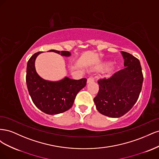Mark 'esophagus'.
Wrapping results in <instances>:
<instances>
[{
    "label": "esophagus",
    "mask_w": 159,
    "mask_h": 159,
    "mask_svg": "<svg viewBox=\"0 0 159 159\" xmlns=\"http://www.w3.org/2000/svg\"><path fill=\"white\" fill-rule=\"evenodd\" d=\"M94 81V78H93V77H89V78L87 80V83L88 84H89V83H91L93 82V81Z\"/></svg>",
    "instance_id": "34e87169"
}]
</instances>
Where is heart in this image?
<instances>
[{
	"label": "heart",
	"instance_id": "b5f03b06",
	"mask_svg": "<svg viewBox=\"0 0 159 159\" xmlns=\"http://www.w3.org/2000/svg\"><path fill=\"white\" fill-rule=\"evenodd\" d=\"M110 66H111V64H103L102 65H101L100 66L98 67V69H102V68H107V67H109Z\"/></svg>",
	"mask_w": 159,
	"mask_h": 159
}]
</instances>
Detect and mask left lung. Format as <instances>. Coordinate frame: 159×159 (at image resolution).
<instances>
[{
  "instance_id": "1",
  "label": "left lung",
  "mask_w": 159,
  "mask_h": 159,
  "mask_svg": "<svg viewBox=\"0 0 159 159\" xmlns=\"http://www.w3.org/2000/svg\"><path fill=\"white\" fill-rule=\"evenodd\" d=\"M125 68L109 78L98 80L99 91L94 98L96 109L102 115L117 118L123 116L135 104L141 93L143 75L139 60L121 52Z\"/></svg>"
}]
</instances>
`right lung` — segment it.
<instances>
[{
	"label": "right lung",
	"instance_id": "add662e5",
	"mask_svg": "<svg viewBox=\"0 0 159 159\" xmlns=\"http://www.w3.org/2000/svg\"><path fill=\"white\" fill-rule=\"evenodd\" d=\"M61 56H70L68 51L51 50ZM42 52H38L31 56L27 64L26 81L28 92L33 103L44 113L56 115L66 111L74 104L79 91L84 88L87 80H71L68 77L58 81H50L38 75L35 69V60Z\"/></svg>",
	"mask_w": 159,
	"mask_h": 159
}]
</instances>
